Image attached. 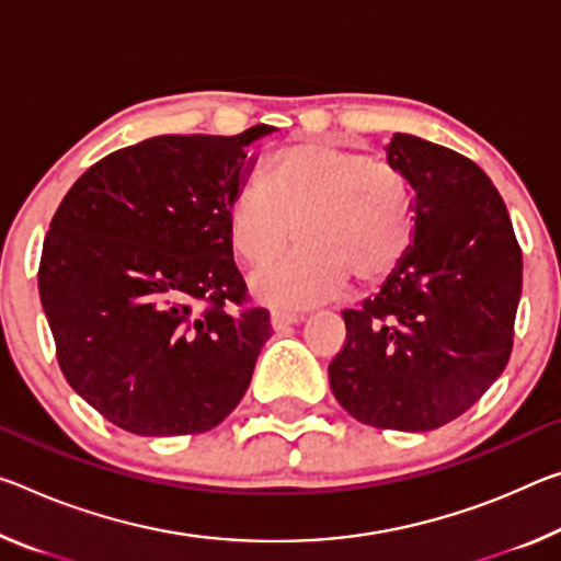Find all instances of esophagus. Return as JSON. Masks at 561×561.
I'll return each mask as SVG.
<instances>
[{"label":"esophagus","instance_id":"1","mask_svg":"<svg viewBox=\"0 0 561 561\" xmlns=\"http://www.w3.org/2000/svg\"><path fill=\"white\" fill-rule=\"evenodd\" d=\"M301 319V314L297 312H287V309H274L272 312V329L274 332H284V329L297 324Z\"/></svg>","mask_w":561,"mask_h":561}]
</instances>
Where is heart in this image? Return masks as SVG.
Instances as JSON below:
<instances>
[{"label":"heart","mask_w":561,"mask_h":561,"mask_svg":"<svg viewBox=\"0 0 561 561\" xmlns=\"http://www.w3.org/2000/svg\"><path fill=\"white\" fill-rule=\"evenodd\" d=\"M264 192L244 186L229 204V239L252 270L256 295L277 305L334 297L350 277L357 287L392 274L414 239V211L402 174L387 162L327 139L287 145L262 167ZM296 229L291 230L290 227Z\"/></svg>","instance_id":"obj_1"}]
</instances>
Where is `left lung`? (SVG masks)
<instances>
[{
	"label": "left lung",
	"instance_id": "left-lung-1",
	"mask_svg": "<svg viewBox=\"0 0 561 561\" xmlns=\"http://www.w3.org/2000/svg\"><path fill=\"white\" fill-rule=\"evenodd\" d=\"M387 162L412 190L414 239L379 295L342 312L329 385L362 424L430 432L465 414L510 362L522 249L472 159L397 131Z\"/></svg>",
	"mask_w": 561,
	"mask_h": 561
}]
</instances>
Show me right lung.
Segmentation results:
<instances>
[{"label":"right lung","instance_id":"add662e5","mask_svg":"<svg viewBox=\"0 0 561 561\" xmlns=\"http://www.w3.org/2000/svg\"><path fill=\"white\" fill-rule=\"evenodd\" d=\"M272 131L145 139L89 167L61 199L42 307L69 387L122 430L199 434L244 397L272 324L242 307L227 215L256 162L247 147Z\"/></svg>","mask_w":561,"mask_h":561}]
</instances>
